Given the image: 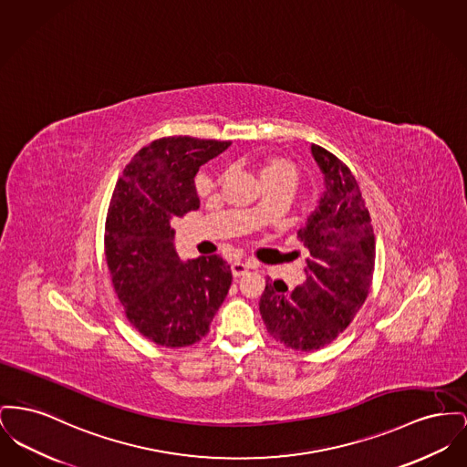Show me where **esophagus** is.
Segmentation results:
<instances>
[{
    "label": "esophagus",
    "instance_id": "34e87169",
    "mask_svg": "<svg viewBox=\"0 0 467 467\" xmlns=\"http://www.w3.org/2000/svg\"><path fill=\"white\" fill-rule=\"evenodd\" d=\"M248 268L250 266H248L247 263H242V261H236V263L231 265V272H233L234 276H242V275L247 274Z\"/></svg>",
    "mask_w": 467,
    "mask_h": 467
}]
</instances>
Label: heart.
Instances as JSON below:
<instances>
[{
  "label": "heart",
  "instance_id": "b5f03b06",
  "mask_svg": "<svg viewBox=\"0 0 467 467\" xmlns=\"http://www.w3.org/2000/svg\"><path fill=\"white\" fill-rule=\"evenodd\" d=\"M274 176H284V178H289V180L296 182V167H295V164H291L289 161H285V159H274V161H270V162H266V164L261 167V178L265 182V180L274 178ZM254 213H255L257 219L261 217V210L259 208H255Z\"/></svg>",
  "mask_w": 467,
  "mask_h": 467
}]
</instances>
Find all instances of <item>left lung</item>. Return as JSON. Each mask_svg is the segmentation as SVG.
<instances>
[{
  "mask_svg": "<svg viewBox=\"0 0 467 467\" xmlns=\"http://www.w3.org/2000/svg\"><path fill=\"white\" fill-rule=\"evenodd\" d=\"M312 155L325 174L327 191L298 231L308 248L306 280L293 291L266 280L259 310L268 333L295 351H317L351 325L367 300L376 236L370 213L351 169L323 146Z\"/></svg>",
  "mask_w": 467,
  "mask_h": 467,
  "instance_id": "8db88e82",
  "label": "left lung"
}]
</instances>
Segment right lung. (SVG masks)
I'll return each mask as SVG.
<instances>
[{"label": "right lung", "mask_w": 467, "mask_h": 467, "mask_svg": "<svg viewBox=\"0 0 467 467\" xmlns=\"http://www.w3.org/2000/svg\"><path fill=\"white\" fill-rule=\"evenodd\" d=\"M229 146L217 139H157L116 182L104 236L110 282L129 323L157 346L199 342L231 287V268L220 255L182 263L171 227L199 208V167Z\"/></svg>", "instance_id": "1"}]
</instances>
